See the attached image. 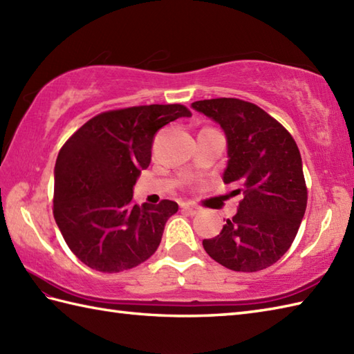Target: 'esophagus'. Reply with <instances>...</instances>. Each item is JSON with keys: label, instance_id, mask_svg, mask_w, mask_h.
Listing matches in <instances>:
<instances>
[{"label": "esophagus", "instance_id": "obj_1", "mask_svg": "<svg viewBox=\"0 0 354 354\" xmlns=\"http://www.w3.org/2000/svg\"><path fill=\"white\" fill-rule=\"evenodd\" d=\"M181 208H183V212L189 213V214H196L199 212V208L193 204H181Z\"/></svg>", "mask_w": 354, "mask_h": 354}]
</instances>
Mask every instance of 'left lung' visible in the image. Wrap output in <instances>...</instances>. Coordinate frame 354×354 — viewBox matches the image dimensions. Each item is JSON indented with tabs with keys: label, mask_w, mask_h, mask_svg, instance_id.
I'll return each mask as SVG.
<instances>
[{
	"label": "left lung",
	"mask_w": 354,
	"mask_h": 354,
	"mask_svg": "<svg viewBox=\"0 0 354 354\" xmlns=\"http://www.w3.org/2000/svg\"><path fill=\"white\" fill-rule=\"evenodd\" d=\"M192 108L219 123L227 135L223 183L240 194L237 214L221 234L204 239L207 254L237 272L272 266L289 250L307 207L301 155L283 124L257 104L222 97Z\"/></svg>",
	"instance_id": "8db88e82"
}]
</instances>
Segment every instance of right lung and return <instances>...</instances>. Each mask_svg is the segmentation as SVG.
Here are the masks:
<instances>
[{
	"mask_svg": "<svg viewBox=\"0 0 354 354\" xmlns=\"http://www.w3.org/2000/svg\"><path fill=\"white\" fill-rule=\"evenodd\" d=\"M184 104H145L93 117L62 146L55 167L53 216L76 257L100 272L141 265L161 243L178 204L133 202V185L149 167L155 133L179 117Z\"/></svg>",
	"mask_w": 354,
	"mask_h": 354,
	"instance_id": "1",
	"label": "right lung"
}]
</instances>
